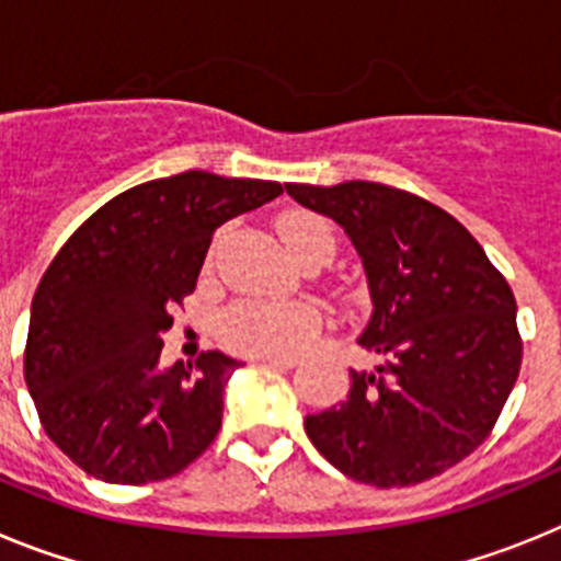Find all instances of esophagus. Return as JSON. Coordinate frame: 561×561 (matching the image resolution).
Listing matches in <instances>:
<instances>
[{
  "label": "esophagus",
  "instance_id": "34e87169",
  "mask_svg": "<svg viewBox=\"0 0 561 561\" xmlns=\"http://www.w3.org/2000/svg\"><path fill=\"white\" fill-rule=\"evenodd\" d=\"M255 362H264V365H272V368L280 370L297 368V359H291V356H255Z\"/></svg>",
  "mask_w": 561,
  "mask_h": 561
}]
</instances>
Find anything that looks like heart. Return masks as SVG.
<instances>
[{
    "label": "heart",
    "mask_w": 561,
    "mask_h": 561,
    "mask_svg": "<svg viewBox=\"0 0 561 561\" xmlns=\"http://www.w3.org/2000/svg\"><path fill=\"white\" fill-rule=\"evenodd\" d=\"M286 250L306 266L334 255L336 238L329 221L317 213H289L280 219ZM320 331V311L309 304H275L244 297L219 317V340L236 354L291 356L300 354Z\"/></svg>",
    "instance_id": "1"
}]
</instances>
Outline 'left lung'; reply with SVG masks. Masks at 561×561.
I'll use <instances>...</instances> for the list:
<instances>
[{"label":"left lung","mask_w":561,"mask_h":561,"mask_svg":"<svg viewBox=\"0 0 561 561\" xmlns=\"http://www.w3.org/2000/svg\"><path fill=\"white\" fill-rule=\"evenodd\" d=\"M286 193L354 241L374 297L359 345L385 359L354 370L336 408L306 415L311 444L379 489L447 472L489 438L519 376L512 286L472 232L415 193L362 180Z\"/></svg>","instance_id":"8db88e82"}]
</instances>
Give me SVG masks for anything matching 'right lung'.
<instances>
[{"label": "right lung", "instance_id": "right-lung-1", "mask_svg": "<svg viewBox=\"0 0 561 561\" xmlns=\"http://www.w3.org/2000/svg\"><path fill=\"white\" fill-rule=\"evenodd\" d=\"M266 180L185 171L108 199L67 238L33 297L24 381L49 440L106 483L168 480L221 430L241 362L205 351L160 368L173 309L196 289L213 232L277 199Z\"/></svg>", "mask_w": 561, "mask_h": 561}]
</instances>
